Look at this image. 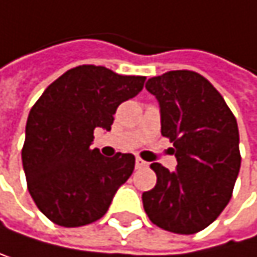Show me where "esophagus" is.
<instances>
[{"label":"esophagus","instance_id":"34e87169","mask_svg":"<svg viewBox=\"0 0 257 257\" xmlns=\"http://www.w3.org/2000/svg\"><path fill=\"white\" fill-rule=\"evenodd\" d=\"M135 164H136V169H141V167H146V166H147V163H146L143 158H140V157H136Z\"/></svg>","mask_w":257,"mask_h":257}]
</instances>
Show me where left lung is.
<instances>
[{
  "instance_id": "8db88e82",
  "label": "left lung",
  "mask_w": 257,
  "mask_h": 257,
  "mask_svg": "<svg viewBox=\"0 0 257 257\" xmlns=\"http://www.w3.org/2000/svg\"><path fill=\"white\" fill-rule=\"evenodd\" d=\"M161 108V135L175 147L177 171L160 163L143 194L150 222L177 234L209 226L231 200L240 169L237 121L222 94L195 71L178 69L146 83Z\"/></svg>"
}]
</instances>
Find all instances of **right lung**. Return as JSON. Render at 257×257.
<instances>
[{
    "label": "right lung",
    "mask_w": 257,
    "mask_h": 257,
    "mask_svg": "<svg viewBox=\"0 0 257 257\" xmlns=\"http://www.w3.org/2000/svg\"><path fill=\"white\" fill-rule=\"evenodd\" d=\"M144 82V76L80 65L54 80L34 103L23 169L37 208L55 225L76 228L99 220L132 175V154L105 158L90 146L94 128L110 130L116 108L138 94Z\"/></svg>",
    "instance_id": "obj_1"
}]
</instances>
